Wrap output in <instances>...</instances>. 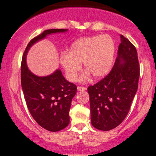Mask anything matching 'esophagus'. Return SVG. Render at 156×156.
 Listing matches in <instances>:
<instances>
[{
  "label": "esophagus",
  "instance_id": "obj_1",
  "mask_svg": "<svg viewBox=\"0 0 156 156\" xmlns=\"http://www.w3.org/2000/svg\"><path fill=\"white\" fill-rule=\"evenodd\" d=\"M77 90H79V91H85V90H87V87H81V86H78Z\"/></svg>",
  "mask_w": 156,
  "mask_h": 156
}]
</instances>
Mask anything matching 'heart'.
<instances>
[{
	"label": "heart",
	"instance_id": "obj_1",
	"mask_svg": "<svg viewBox=\"0 0 156 156\" xmlns=\"http://www.w3.org/2000/svg\"><path fill=\"white\" fill-rule=\"evenodd\" d=\"M115 43L108 34L84 37L74 41L69 53H63L60 61L69 80L75 81L83 63L87 71L81 81L87 80L91 74L96 79L102 78L110 72L115 55Z\"/></svg>",
	"mask_w": 156,
	"mask_h": 156
}]
</instances>
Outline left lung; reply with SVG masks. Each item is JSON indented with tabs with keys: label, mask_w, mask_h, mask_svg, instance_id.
I'll return each instance as SVG.
<instances>
[{
	"label": "left lung",
	"mask_w": 156,
	"mask_h": 156,
	"mask_svg": "<svg viewBox=\"0 0 156 156\" xmlns=\"http://www.w3.org/2000/svg\"><path fill=\"white\" fill-rule=\"evenodd\" d=\"M117 54L110 73L87 88L92 125L103 131L113 129L124 121L138 87L140 65L137 50L123 35Z\"/></svg>",
	"instance_id": "1"
}]
</instances>
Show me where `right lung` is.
<instances>
[{
  "mask_svg": "<svg viewBox=\"0 0 156 156\" xmlns=\"http://www.w3.org/2000/svg\"><path fill=\"white\" fill-rule=\"evenodd\" d=\"M66 31V29L47 30L32 39L24 52L21 64V83L28 110L40 126L54 132L69 124V110L76 93V85L66 80L59 69L47 76L32 74L27 66L26 55L33 44L48 34Z\"/></svg>",
  "mask_w": 156,
  "mask_h": 156,
  "instance_id": "1",
  "label": "right lung"
}]
</instances>
